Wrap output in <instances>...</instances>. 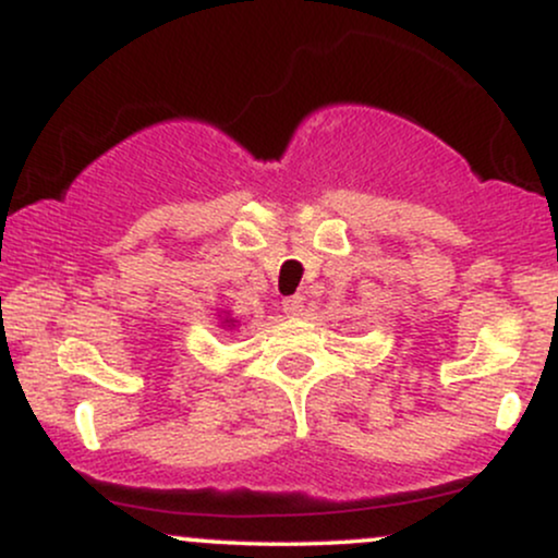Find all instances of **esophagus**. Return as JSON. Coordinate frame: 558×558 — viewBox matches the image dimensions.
Masks as SVG:
<instances>
[{"mask_svg": "<svg viewBox=\"0 0 558 558\" xmlns=\"http://www.w3.org/2000/svg\"><path fill=\"white\" fill-rule=\"evenodd\" d=\"M283 312L288 317H299L304 312V296L301 293H293V296L283 299Z\"/></svg>", "mask_w": 558, "mask_h": 558, "instance_id": "obj_1", "label": "esophagus"}]
</instances>
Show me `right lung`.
I'll list each match as a JSON object with an SVG mask.
<instances>
[{
    "mask_svg": "<svg viewBox=\"0 0 558 558\" xmlns=\"http://www.w3.org/2000/svg\"><path fill=\"white\" fill-rule=\"evenodd\" d=\"M226 323H228V328H230V325H233V323H235V319H226Z\"/></svg>",
    "mask_w": 558,
    "mask_h": 558,
    "instance_id": "obj_1",
    "label": "right lung"
}]
</instances>
